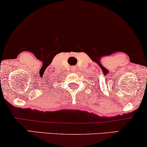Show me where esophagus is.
<instances>
[{
  "instance_id": "esophagus-1",
  "label": "esophagus",
  "mask_w": 147,
  "mask_h": 147,
  "mask_svg": "<svg viewBox=\"0 0 147 147\" xmlns=\"http://www.w3.org/2000/svg\"><path fill=\"white\" fill-rule=\"evenodd\" d=\"M75 67H72L71 68V70H72V71H75Z\"/></svg>"
}]
</instances>
